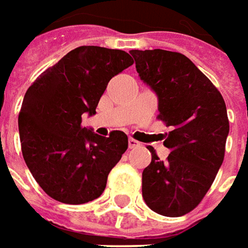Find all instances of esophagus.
I'll return each mask as SVG.
<instances>
[{"label":"esophagus","instance_id":"1","mask_svg":"<svg viewBox=\"0 0 248 248\" xmlns=\"http://www.w3.org/2000/svg\"><path fill=\"white\" fill-rule=\"evenodd\" d=\"M128 146H129V149H135L138 146H140V143H139L138 140H135V139L129 138V139H128Z\"/></svg>","mask_w":248,"mask_h":248}]
</instances>
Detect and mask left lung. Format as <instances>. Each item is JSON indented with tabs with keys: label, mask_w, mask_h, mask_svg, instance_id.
<instances>
[{
	"label": "left lung",
	"mask_w": 248,
	"mask_h": 248,
	"mask_svg": "<svg viewBox=\"0 0 248 248\" xmlns=\"http://www.w3.org/2000/svg\"><path fill=\"white\" fill-rule=\"evenodd\" d=\"M136 71L158 95L157 119L172 131L165 161L153 147L142 173L144 202L155 213L180 217L194 210L212 187L225 155L229 121L224 98L182 53L131 50Z\"/></svg>",
	"instance_id": "8db88e82"
}]
</instances>
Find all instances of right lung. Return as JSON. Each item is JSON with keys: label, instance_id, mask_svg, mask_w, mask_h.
Listing matches in <instances>:
<instances>
[{"label": "right lung", "instance_id": "add662e5", "mask_svg": "<svg viewBox=\"0 0 248 248\" xmlns=\"http://www.w3.org/2000/svg\"><path fill=\"white\" fill-rule=\"evenodd\" d=\"M132 64L127 51L79 46L28 87L19 113L21 153L50 198L81 205L104 192L128 138L123 131L97 135L81 127V116L95 114L109 80Z\"/></svg>", "mask_w": 248, "mask_h": 248}]
</instances>
